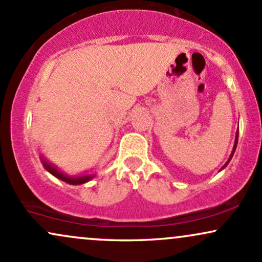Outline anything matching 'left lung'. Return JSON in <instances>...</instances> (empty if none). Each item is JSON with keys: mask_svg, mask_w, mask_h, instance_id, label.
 <instances>
[{"mask_svg": "<svg viewBox=\"0 0 262 262\" xmlns=\"http://www.w3.org/2000/svg\"><path fill=\"white\" fill-rule=\"evenodd\" d=\"M238 136H239V131H236V134H235V141H234V147H233V150H232V155H230V157H229V159L228 161H227V163L226 164L223 165L222 167V169L223 168H226L227 165H228V163L230 162V159H232V157H233V155H234V152H235V148H236V144H238Z\"/></svg>", "mask_w": 262, "mask_h": 262, "instance_id": "obj_1", "label": "left lung"}]
</instances>
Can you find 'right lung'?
I'll return each instance as SVG.
<instances>
[{
    "label": "right lung",
    "instance_id": "1",
    "mask_svg": "<svg viewBox=\"0 0 262 262\" xmlns=\"http://www.w3.org/2000/svg\"><path fill=\"white\" fill-rule=\"evenodd\" d=\"M41 162H42V165H44V168L49 171V173L54 175V177H56L57 179L64 181V183L71 184V185H81V184L87 183V181H89V180L92 179V178L94 177V175H81V177H70V175L63 174L62 171L58 170V169L55 167V165H52L51 163L46 162L45 159H44V157H41Z\"/></svg>",
    "mask_w": 262,
    "mask_h": 262
}]
</instances>
